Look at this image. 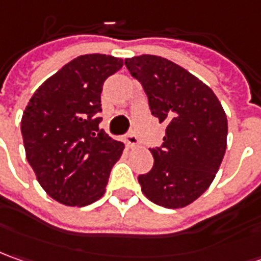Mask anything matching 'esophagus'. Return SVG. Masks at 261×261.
<instances>
[{
  "instance_id": "1",
  "label": "esophagus",
  "mask_w": 261,
  "mask_h": 261,
  "mask_svg": "<svg viewBox=\"0 0 261 261\" xmlns=\"http://www.w3.org/2000/svg\"><path fill=\"white\" fill-rule=\"evenodd\" d=\"M125 143L128 147H137L139 146V137L134 131H128L125 136Z\"/></svg>"
}]
</instances>
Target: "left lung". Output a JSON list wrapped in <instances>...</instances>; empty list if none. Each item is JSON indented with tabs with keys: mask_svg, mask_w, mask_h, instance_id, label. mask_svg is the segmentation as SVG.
Wrapping results in <instances>:
<instances>
[{
	"mask_svg": "<svg viewBox=\"0 0 261 261\" xmlns=\"http://www.w3.org/2000/svg\"><path fill=\"white\" fill-rule=\"evenodd\" d=\"M131 76L147 95L151 114L166 125L154 165L139 176L141 191L165 208H184L202 195L220 169L228 122L210 86L173 62L141 55L125 59Z\"/></svg>",
	"mask_w": 261,
	"mask_h": 261,
	"instance_id": "left-lung-1",
	"label": "left lung"
}]
</instances>
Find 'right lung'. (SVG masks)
Masks as SVG:
<instances>
[{"mask_svg": "<svg viewBox=\"0 0 261 261\" xmlns=\"http://www.w3.org/2000/svg\"><path fill=\"white\" fill-rule=\"evenodd\" d=\"M121 59L84 55L65 65L34 92L21 118L27 162L41 188L58 202L85 206L105 192L124 144L103 130L101 92Z\"/></svg>", "mask_w": 261, "mask_h": 261, "instance_id": "obj_1", "label": "right lung"}]
</instances>
